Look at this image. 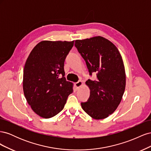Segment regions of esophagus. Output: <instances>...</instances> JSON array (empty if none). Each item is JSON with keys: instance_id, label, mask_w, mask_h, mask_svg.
I'll use <instances>...</instances> for the list:
<instances>
[{"instance_id": "obj_1", "label": "esophagus", "mask_w": 151, "mask_h": 151, "mask_svg": "<svg viewBox=\"0 0 151 151\" xmlns=\"http://www.w3.org/2000/svg\"><path fill=\"white\" fill-rule=\"evenodd\" d=\"M83 81H78L77 82V83H75V86L77 88H79L80 87H81L82 86H83Z\"/></svg>"}]
</instances>
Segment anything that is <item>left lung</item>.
I'll use <instances>...</instances> for the list:
<instances>
[{
    "mask_svg": "<svg viewBox=\"0 0 151 151\" xmlns=\"http://www.w3.org/2000/svg\"><path fill=\"white\" fill-rule=\"evenodd\" d=\"M75 47L86 61L89 75L96 73L94 80L86 82L90 96L88 101L81 103L82 108L94 119H104L116 110L124 93L122 57L115 45L100 36L76 40Z\"/></svg>",
    "mask_w": 151,
    "mask_h": 151,
    "instance_id": "obj_1",
    "label": "left lung"
}]
</instances>
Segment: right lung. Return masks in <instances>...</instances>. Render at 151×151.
I'll return each instance as SVG.
<instances>
[{"instance_id": "add662e5", "label": "right lung", "mask_w": 151, "mask_h": 151, "mask_svg": "<svg viewBox=\"0 0 151 151\" xmlns=\"http://www.w3.org/2000/svg\"><path fill=\"white\" fill-rule=\"evenodd\" d=\"M74 41H42L32 50L23 71L27 102L40 116L50 118L64 108L73 84L67 81L64 62Z\"/></svg>"}]
</instances>
